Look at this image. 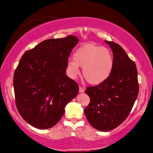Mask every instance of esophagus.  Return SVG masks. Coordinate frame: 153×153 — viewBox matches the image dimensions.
<instances>
[{
  "label": "esophagus",
  "mask_w": 153,
  "mask_h": 153,
  "mask_svg": "<svg viewBox=\"0 0 153 153\" xmlns=\"http://www.w3.org/2000/svg\"><path fill=\"white\" fill-rule=\"evenodd\" d=\"M79 92H85V89H84L82 87H81V86H80L79 88Z\"/></svg>",
  "instance_id": "1"
}]
</instances>
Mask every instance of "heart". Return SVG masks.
Listing matches in <instances>:
<instances>
[{
    "instance_id": "obj_1",
    "label": "heart",
    "mask_w": 153,
    "mask_h": 153,
    "mask_svg": "<svg viewBox=\"0 0 153 153\" xmlns=\"http://www.w3.org/2000/svg\"><path fill=\"white\" fill-rule=\"evenodd\" d=\"M114 65V56L108 49L87 44L76 50L74 61H68V68L71 77L75 78L79 74V66H81L86 81L97 85L109 78Z\"/></svg>"
}]
</instances>
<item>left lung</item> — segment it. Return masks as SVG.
Here are the masks:
<instances>
[{
	"mask_svg": "<svg viewBox=\"0 0 153 153\" xmlns=\"http://www.w3.org/2000/svg\"><path fill=\"white\" fill-rule=\"evenodd\" d=\"M105 42L113 51L114 68L103 83L86 88L90 102L84 111L88 122L102 131H111L125 121L139 93L135 63L121 45L107 40Z\"/></svg>",
	"mask_w": 153,
	"mask_h": 153,
	"instance_id": "obj_1",
	"label": "left lung"
}]
</instances>
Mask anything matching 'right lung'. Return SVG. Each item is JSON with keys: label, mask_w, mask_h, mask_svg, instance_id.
I'll return each mask as SVG.
<instances>
[{"label": "right lung", "mask_w": 153, "mask_h": 153, "mask_svg": "<svg viewBox=\"0 0 153 153\" xmlns=\"http://www.w3.org/2000/svg\"><path fill=\"white\" fill-rule=\"evenodd\" d=\"M78 42L73 35L45 39L22 56L13 74L15 101L23 119L34 127L55 126L78 94V84L66 75L68 57Z\"/></svg>", "instance_id": "obj_1"}]
</instances>
